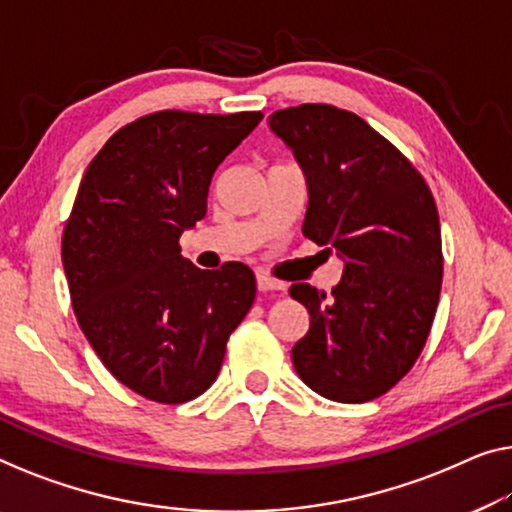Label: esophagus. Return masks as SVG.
I'll return each instance as SVG.
<instances>
[{
	"label": "esophagus",
	"mask_w": 512,
	"mask_h": 512,
	"mask_svg": "<svg viewBox=\"0 0 512 512\" xmlns=\"http://www.w3.org/2000/svg\"><path fill=\"white\" fill-rule=\"evenodd\" d=\"M257 287L259 292H276V289H285L280 280L266 276V273H257Z\"/></svg>",
	"instance_id": "obj_1"
}]
</instances>
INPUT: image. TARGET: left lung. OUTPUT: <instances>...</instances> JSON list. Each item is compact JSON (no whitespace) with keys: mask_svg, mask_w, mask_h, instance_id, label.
Returning a JSON list of instances; mask_svg holds the SVG:
<instances>
[{"mask_svg":"<svg viewBox=\"0 0 512 512\" xmlns=\"http://www.w3.org/2000/svg\"><path fill=\"white\" fill-rule=\"evenodd\" d=\"M269 126L308 179L303 236L345 262L331 301L305 282L289 287L310 312L294 368L322 398L375 400L407 375L432 329L444 273L437 204L416 167L354 112L305 103L273 112Z\"/></svg>","mask_w":512,"mask_h":512,"instance_id":"obj_1","label":"left lung"}]
</instances>
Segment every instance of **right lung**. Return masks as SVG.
I'll use <instances>...</instances> for the list:
<instances>
[{
    "instance_id": "right-lung-1",
    "label": "right lung",
    "mask_w": 512,
    "mask_h": 512,
    "mask_svg": "<svg viewBox=\"0 0 512 512\" xmlns=\"http://www.w3.org/2000/svg\"><path fill=\"white\" fill-rule=\"evenodd\" d=\"M262 117L144 114L82 177L61 236L68 292L98 358L142 398L181 404L207 391L255 301L246 264L197 269L179 236L204 218L213 172Z\"/></svg>"
}]
</instances>
